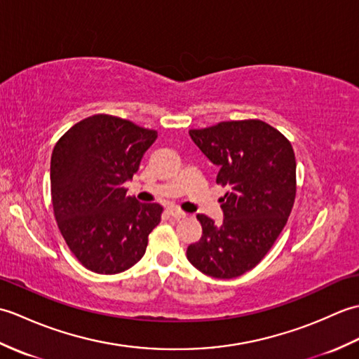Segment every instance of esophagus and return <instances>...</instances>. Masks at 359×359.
<instances>
[{"instance_id": "esophagus-1", "label": "esophagus", "mask_w": 359, "mask_h": 359, "mask_svg": "<svg viewBox=\"0 0 359 359\" xmlns=\"http://www.w3.org/2000/svg\"><path fill=\"white\" fill-rule=\"evenodd\" d=\"M168 215H170V216L174 217V219H184V217L187 216V212L180 211V210H177V208H170V210H168Z\"/></svg>"}]
</instances>
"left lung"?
<instances>
[{
	"label": "left lung",
	"instance_id": "obj_1",
	"mask_svg": "<svg viewBox=\"0 0 359 359\" xmlns=\"http://www.w3.org/2000/svg\"><path fill=\"white\" fill-rule=\"evenodd\" d=\"M193 142L219 166L224 220L216 225L197 215L202 238L187 257L217 279L255 269L284 230L296 196L294 151L284 135L262 120H233L189 129Z\"/></svg>",
	"mask_w": 359,
	"mask_h": 359
}]
</instances>
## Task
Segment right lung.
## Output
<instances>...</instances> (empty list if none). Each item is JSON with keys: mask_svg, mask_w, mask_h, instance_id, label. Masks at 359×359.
<instances>
[{"mask_svg": "<svg viewBox=\"0 0 359 359\" xmlns=\"http://www.w3.org/2000/svg\"><path fill=\"white\" fill-rule=\"evenodd\" d=\"M157 131L97 114L75 123L50 157L53 216L67 247L88 270L116 274L143 257L160 222L158 203L126 196Z\"/></svg>", "mask_w": 359, "mask_h": 359, "instance_id": "right-lung-1", "label": "right lung"}]
</instances>
